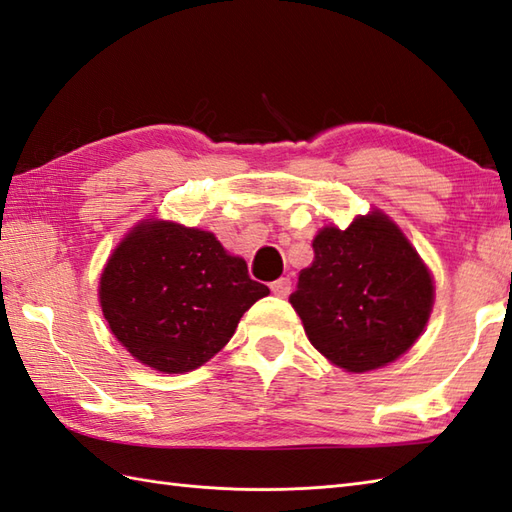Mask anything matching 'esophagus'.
Returning a JSON list of instances; mask_svg holds the SVG:
<instances>
[{
    "label": "esophagus",
    "mask_w": 512,
    "mask_h": 512,
    "mask_svg": "<svg viewBox=\"0 0 512 512\" xmlns=\"http://www.w3.org/2000/svg\"><path fill=\"white\" fill-rule=\"evenodd\" d=\"M270 290H272V294L279 296V299H285V296H288L292 290V281L288 277H281L275 283H270Z\"/></svg>",
    "instance_id": "34e87169"
}]
</instances>
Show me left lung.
<instances>
[{
    "label": "left lung",
    "instance_id": "obj_1",
    "mask_svg": "<svg viewBox=\"0 0 512 512\" xmlns=\"http://www.w3.org/2000/svg\"><path fill=\"white\" fill-rule=\"evenodd\" d=\"M312 248L290 303L314 347L351 373L406 353L430 318L434 283L395 224L375 211L323 229Z\"/></svg>",
    "mask_w": 512,
    "mask_h": 512
}]
</instances>
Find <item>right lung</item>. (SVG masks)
Returning <instances> with one entry per match:
<instances>
[{"instance_id": "1", "label": "right lung", "mask_w": 512, "mask_h": 512, "mask_svg": "<svg viewBox=\"0 0 512 512\" xmlns=\"http://www.w3.org/2000/svg\"><path fill=\"white\" fill-rule=\"evenodd\" d=\"M268 292L216 235L174 222L139 224L100 279L113 336L161 373H187L211 360Z\"/></svg>"}]
</instances>
